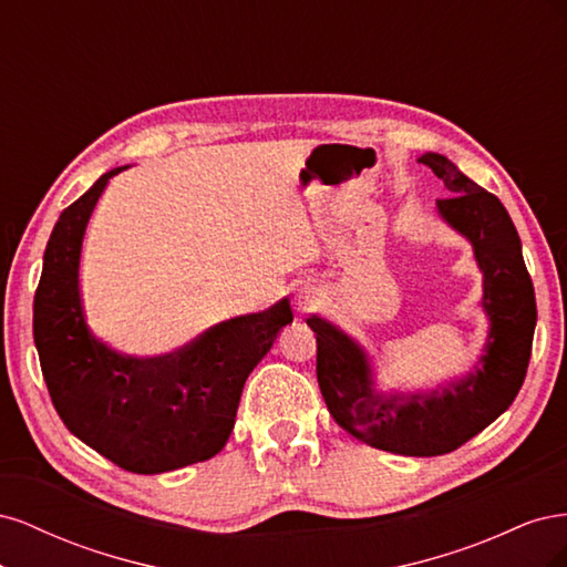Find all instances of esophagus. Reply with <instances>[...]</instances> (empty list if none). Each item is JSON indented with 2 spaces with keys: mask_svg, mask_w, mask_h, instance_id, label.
Instances as JSON below:
<instances>
[{
  "mask_svg": "<svg viewBox=\"0 0 567 567\" xmlns=\"http://www.w3.org/2000/svg\"><path fill=\"white\" fill-rule=\"evenodd\" d=\"M317 300H319L317 288H302L300 293H298V307H300V310H310V307H312Z\"/></svg>",
  "mask_w": 567,
  "mask_h": 567,
  "instance_id": "1",
  "label": "esophagus"
}]
</instances>
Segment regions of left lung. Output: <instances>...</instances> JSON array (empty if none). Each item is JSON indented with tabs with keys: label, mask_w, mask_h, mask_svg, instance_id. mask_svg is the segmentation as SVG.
<instances>
[{
	"label": "left lung",
	"mask_w": 567,
	"mask_h": 567,
	"mask_svg": "<svg viewBox=\"0 0 567 567\" xmlns=\"http://www.w3.org/2000/svg\"><path fill=\"white\" fill-rule=\"evenodd\" d=\"M444 182L437 215L473 246L483 271V312L489 329L473 371L435 390H379L371 354L329 319L312 315L317 381L340 427L369 447L402 456H440L499 419L525 381L537 326L535 288L520 236L494 194L468 179L440 153H423Z\"/></svg>",
	"instance_id": "1"
}]
</instances>
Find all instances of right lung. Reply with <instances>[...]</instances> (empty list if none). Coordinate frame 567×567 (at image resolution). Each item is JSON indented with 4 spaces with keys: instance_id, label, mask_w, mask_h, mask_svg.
I'll return each instance as SVG.
<instances>
[{
    "instance_id": "add662e5",
    "label": "right lung",
    "mask_w": 567,
    "mask_h": 567,
    "mask_svg": "<svg viewBox=\"0 0 567 567\" xmlns=\"http://www.w3.org/2000/svg\"><path fill=\"white\" fill-rule=\"evenodd\" d=\"M127 167L109 169L61 213L44 250L32 333L68 431L120 468L156 475L221 452L246 379L293 321V310L284 298L158 357L123 354L96 338L80 296L82 241L109 179Z\"/></svg>"
}]
</instances>
